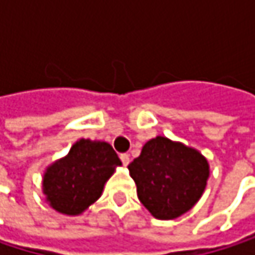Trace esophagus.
<instances>
[{"instance_id": "34e87169", "label": "esophagus", "mask_w": 255, "mask_h": 255, "mask_svg": "<svg viewBox=\"0 0 255 255\" xmlns=\"http://www.w3.org/2000/svg\"><path fill=\"white\" fill-rule=\"evenodd\" d=\"M121 161H123V164H124V165H128V164H129V155H127V153H123V155H121Z\"/></svg>"}]
</instances>
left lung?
I'll return each mask as SVG.
<instances>
[{
	"instance_id": "1",
	"label": "left lung",
	"mask_w": 255,
	"mask_h": 255,
	"mask_svg": "<svg viewBox=\"0 0 255 255\" xmlns=\"http://www.w3.org/2000/svg\"><path fill=\"white\" fill-rule=\"evenodd\" d=\"M128 171L146 210L158 220H173L201 199L210 177V164L198 149L156 135L143 146Z\"/></svg>"
}]
</instances>
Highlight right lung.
<instances>
[{
	"label": "right lung",
	"instance_id": "1",
	"mask_svg": "<svg viewBox=\"0 0 255 255\" xmlns=\"http://www.w3.org/2000/svg\"><path fill=\"white\" fill-rule=\"evenodd\" d=\"M121 165L108 141L79 138L68 155L45 168V201L60 214L79 216L102 196L106 181Z\"/></svg>",
	"mask_w": 255,
	"mask_h": 255
}]
</instances>
